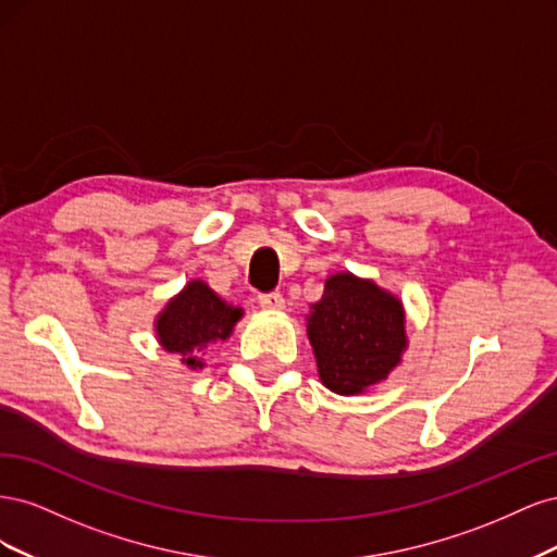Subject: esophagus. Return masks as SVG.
<instances>
[{
	"label": "esophagus",
	"instance_id": "34e87169",
	"mask_svg": "<svg viewBox=\"0 0 557 557\" xmlns=\"http://www.w3.org/2000/svg\"><path fill=\"white\" fill-rule=\"evenodd\" d=\"M260 307L264 311H281L285 307V299L278 293H267V295H260Z\"/></svg>",
	"mask_w": 557,
	"mask_h": 557
}]
</instances>
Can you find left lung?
<instances>
[{
  "mask_svg": "<svg viewBox=\"0 0 557 557\" xmlns=\"http://www.w3.org/2000/svg\"><path fill=\"white\" fill-rule=\"evenodd\" d=\"M307 336L320 383L336 395H362L401 364L409 348L401 299L372 278L336 272L309 307Z\"/></svg>",
  "mask_w": 557,
  "mask_h": 557,
  "instance_id": "left-lung-1",
  "label": "left lung"
}]
</instances>
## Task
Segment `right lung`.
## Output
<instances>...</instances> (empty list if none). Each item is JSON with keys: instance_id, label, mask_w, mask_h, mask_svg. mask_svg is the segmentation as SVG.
<instances>
[{"instance_id": "right-lung-1", "label": "right lung", "mask_w": 557, "mask_h": 557, "mask_svg": "<svg viewBox=\"0 0 557 557\" xmlns=\"http://www.w3.org/2000/svg\"><path fill=\"white\" fill-rule=\"evenodd\" d=\"M242 315V307L227 305L209 283L193 278L156 315V339L166 352L178 356L183 367L199 372L207 364L201 356L213 344L227 342Z\"/></svg>"}]
</instances>
